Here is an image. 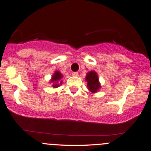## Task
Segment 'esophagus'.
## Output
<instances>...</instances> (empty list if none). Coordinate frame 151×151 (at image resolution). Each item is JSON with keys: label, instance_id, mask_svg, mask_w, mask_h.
Returning <instances> with one entry per match:
<instances>
[{"label": "esophagus", "instance_id": "1", "mask_svg": "<svg viewBox=\"0 0 151 151\" xmlns=\"http://www.w3.org/2000/svg\"><path fill=\"white\" fill-rule=\"evenodd\" d=\"M72 75L74 76V77H77L78 75H79V74H78V72H72Z\"/></svg>", "mask_w": 151, "mask_h": 151}]
</instances>
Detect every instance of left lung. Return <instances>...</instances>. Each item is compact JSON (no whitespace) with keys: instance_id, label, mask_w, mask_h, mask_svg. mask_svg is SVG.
<instances>
[{"instance_id":"8db88e82","label":"left lung","mask_w":151,"mask_h":151,"mask_svg":"<svg viewBox=\"0 0 151 151\" xmlns=\"http://www.w3.org/2000/svg\"><path fill=\"white\" fill-rule=\"evenodd\" d=\"M86 81H87V88L91 92L96 93L101 88L98 74L94 71H91L86 74Z\"/></svg>"}]
</instances>
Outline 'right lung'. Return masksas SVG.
Returning a JSON list of instances; mask_svg holds the SVG:
<instances>
[{
  "instance_id": "right-lung-1",
  "label": "right lung",
  "mask_w": 151,
  "mask_h": 151,
  "mask_svg": "<svg viewBox=\"0 0 151 151\" xmlns=\"http://www.w3.org/2000/svg\"><path fill=\"white\" fill-rule=\"evenodd\" d=\"M62 77L63 76H62V74L59 71H55V73L52 76L51 80H50V81L53 84L52 86L54 88L58 87L62 84V81H61V79Z\"/></svg>"
}]
</instances>
